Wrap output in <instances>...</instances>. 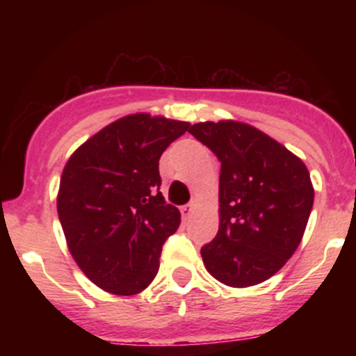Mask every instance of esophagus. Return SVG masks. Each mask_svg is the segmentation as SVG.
I'll list each match as a JSON object with an SVG mask.
<instances>
[{"mask_svg": "<svg viewBox=\"0 0 356 356\" xmlns=\"http://www.w3.org/2000/svg\"><path fill=\"white\" fill-rule=\"evenodd\" d=\"M195 209V201H191L189 204H186V206L181 207V212H182V218H191L192 212Z\"/></svg>", "mask_w": 356, "mask_h": 356, "instance_id": "esophagus-1", "label": "esophagus"}]
</instances>
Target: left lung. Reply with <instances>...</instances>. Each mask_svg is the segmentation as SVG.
Here are the masks:
<instances>
[{"mask_svg": "<svg viewBox=\"0 0 356 356\" xmlns=\"http://www.w3.org/2000/svg\"><path fill=\"white\" fill-rule=\"evenodd\" d=\"M189 132L220 162L219 231L201 248L206 269L232 288L263 283L303 238L314 197L308 169L248 124L201 122Z\"/></svg>", "mask_w": 356, "mask_h": 356, "instance_id": "8db88e82", "label": "left lung"}]
</instances>
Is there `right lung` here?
Listing matches in <instances>:
<instances>
[{
  "label": "right lung",
  "mask_w": 356,
  "mask_h": 356,
  "mask_svg": "<svg viewBox=\"0 0 356 356\" xmlns=\"http://www.w3.org/2000/svg\"><path fill=\"white\" fill-rule=\"evenodd\" d=\"M187 122L136 113L102 129L65 165L56 207L68 249L81 271L113 295L152 283L159 257L181 224L165 204L159 159Z\"/></svg>",
  "instance_id": "right-lung-1"
}]
</instances>
